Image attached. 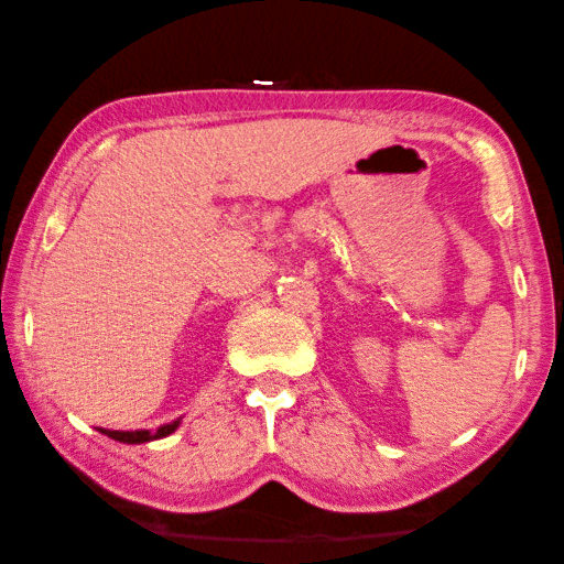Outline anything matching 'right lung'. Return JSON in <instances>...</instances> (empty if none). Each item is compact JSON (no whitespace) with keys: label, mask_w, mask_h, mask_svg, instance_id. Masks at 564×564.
<instances>
[{"label":"right lung","mask_w":564,"mask_h":564,"mask_svg":"<svg viewBox=\"0 0 564 564\" xmlns=\"http://www.w3.org/2000/svg\"><path fill=\"white\" fill-rule=\"evenodd\" d=\"M177 426H180V419L172 424H162L158 432H150V429H138V432H112V429H98V432L110 436V438H116V442H120V444H145V442H155V438L170 436Z\"/></svg>","instance_id":"add662e5"}]
</instances>
